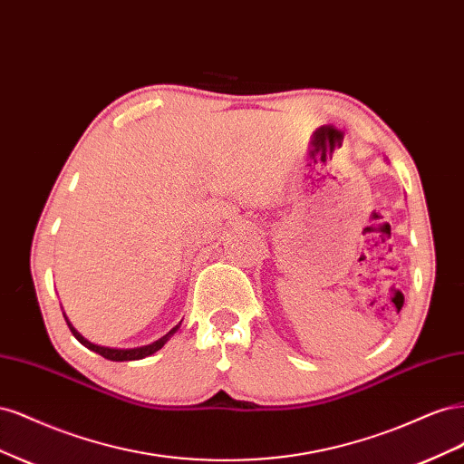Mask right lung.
Wrapping results in <instances>:
<instances>
[{
    "instance_id": "add662e5",
    "label": "right lung",
    "mask_w": 464,
    "mask_h": 464,
    "mask_svg": "<svg viewBox=\"0 0 464 464\" xmlns=\"http://www.w3.org/2000/svg\"><path fill=\"white\" fill-rule=\"evenodd\" d=\"M63 317H65V315H63ZM65 321H67L69 329H72L73 336H75V339H77L81 344H85L89 350H92V353L101 354V356H104L106 360H111V362L141 360V358H147V356L154 354V353H157V350H160L168 341H170V336H172V334L179 329V325H181V323H178V325H176L170 333H166L164 336H160L159 341H154L152 344H147V346H139V348H108V346H98V344H94V343L87 341L85 336H82L81 333H77V329L72 325V323H69V319H67V317H65Z\"/></svg>"
}]
</instances>
